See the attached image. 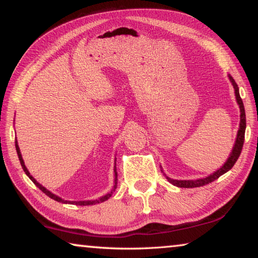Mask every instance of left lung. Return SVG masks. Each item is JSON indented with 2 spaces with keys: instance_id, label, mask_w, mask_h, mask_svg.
<instances>
[{
  "instance_id": "obj_1",
  "label": "left lung",
  "mask_w": 258,
  "mask_h": 258,
  "mask_svg": "<svg viewBox=\"0 0 258 258\" xmlns=\"http://www.w3.org/2000/svg\"><path fill=\"white\" fill-rule=\"evenodd\" d=\"M229 80L232 84L233 89H234V94H235V100H237L238 106L240 108V124H239V130H238V134H237V139H235L234 146L232 148V151L229 156L228 160L225 161L224 165L222 166L220 169H217L216 172H214L211 175H208L206 177L203 178H197V180H174V178L168 177L166 174L164 173L163 168H161V172L164 173V175L167 178L169 183H172L173 185L178 186V187H198V186H203L206 185L208 183H211L213 181L217 180L221 175H223L226 172H229L231 168L233 167V165L235 164V161L238 160L240 154H241L242 150V146H243V141H244V131H246V113H244V107H243V102L241 98H240L239 94V87L237 85V83L234 82V80L231 75H228ZM161 167V166H160Z\"/></svg>"
}]
</instances>
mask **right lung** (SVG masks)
Returning a JSON list of instances; mask_svg holds the SVG:
<instances>
[{"mask_svg": "<svg viewBox=\"0 0 258 258\" xmlns=\"http://www.w3.org/2000/svg\"><path fill=\"white\" fill-rule=\"evenodd\" d=\"M16 150H17V154H18V158H19V161H20V164H21V167H23L24 172L26 173V175H27V176L30 178V180L33 181L34 184L36 185V186L38 187V189L42 190L46 196H49V197H50L51 199H53V200H55V202H58V203L71 204V205H78V206H89V205L100 204V203L106 202V200H108L109 198H110L111 195L113 194V191H115L116 187H117V169H116V160H115V166H113V176H115V181H113L112 189H111L110 191H109L108 194H106L104 196H102V197H100V198H98V199H94V200H80V202H72V200H64V199H62L61 197H59V196L52 194L51 191H49V190L46 189V187H44L42 184H40V183H38L32 175H30V173L28 172V169H27V167H26V165H25V161H24V159H23V156H21V152H20L19 146H18V141H17V139H16Z\"/></svg>", "mask_w": 258, "mask_h": 258, "instance_id": "right-lung-1", "label": "right lung"}]
</instances>
